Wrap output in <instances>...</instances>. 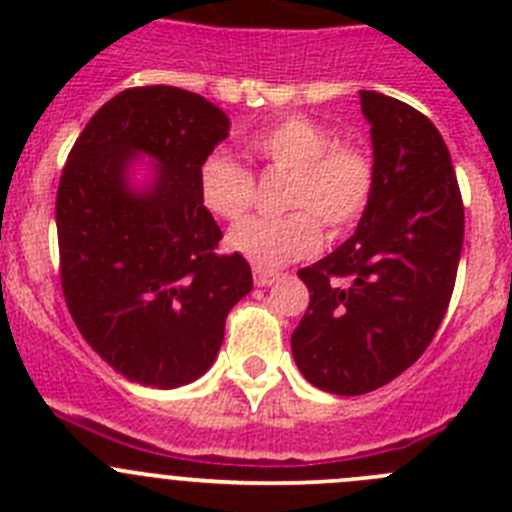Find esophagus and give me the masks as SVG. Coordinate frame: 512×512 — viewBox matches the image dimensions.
Segmentation results:
<instances>
[{
  "label": "esophagus",
  "instance_id": "obj_1",
  "mask_svg": "<svg viewBox=\"0 0 512 512\" xmlns=\"http://www.w3.org/2000/svg\"><path fill=\"white\" fill-rule=\"evenodd\" d=\"M277 279L279 274H274V271H264V269L253 271V282H256V287H269V284H274Z\"/></svg>",
  "mask_w": 512,
  "mask_h": 512
}]
</instances>
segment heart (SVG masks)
Returning a JSON list of instances; mask_svg holds the SVG:
<instances>
[{
    "mask_svg": "<svg viewBox=\"0 0 512 512\" xmlns=\"http://www.w3.org/2000/svg\"><path fill=\"white\" fill-rule=\"evenodd\" d=\"M246 151L271 171H287L282 207L274 217H251L228 233L230 251L259 269H279L307 259L330 235L354 230L374 194L372 156L312 117L289 115L261 125L246 138ZM200 200L220 220H238L253 205V174L220 151L202 158Z\"/></svg>",
    "mask_w": 512,
    "mask_h": 512,
    "instance_id": "obj_1",
    "label": "heart"
}]
</instances>
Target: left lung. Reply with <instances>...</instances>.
<instances>
[{"mask_svg": "<svg viewBox=\"0 0 512 512\" xmlns=\"http://www.w3.org/2000/svg\"><path fill=\"white\" fill-rule=\"evenodd\" d=\"M372 122L374 194L356 233L297 271L310 289L292 333L302 377L364 395L423 356L449 310L464 243V205L449 148L423 112L361 92Z\"/></svg>", "mask_w": 512, "mask_h": 512, "instance_id": "1", "label": "left lung"}]
</instances>
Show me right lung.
Masks as SVG:
<instances>
[{"instance_id": "add662e5", "label": "right lung", "mask_w": 512, "mask_h": 512, "mask_svg": "<svg viewBox=\"0 0 512 512\" xmlns=\"http://www.w3.org/2000/svg\"><path fill=\"white\" fill-rule=\"evenodd\" d=\"M230 120L200 94L133 87L81 130L56 194L61 289L89 346L130 382L171 390L210 369L225 318L251 292L241 253L223 238L197 187L202 158ZM135 152L157 158L148 193L124 171Z\"/></svg>"}]
</instances>
